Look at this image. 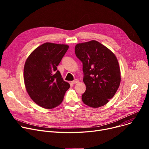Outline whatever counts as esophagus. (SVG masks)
<instances>
[{
  "label": "esophagus",
  "mask_w": 149,
  "mask_h": 149,
  "mask_svg": "<svg viewBox=\"0 0 149 149\" xmlns=\"http://www.w3.org/2000/svg\"><path fill=\"white\" fill-rule=\"evenodd\" d=\"M79 83V80H75L71 81V83H72V84H76V83Z\"/></svg>",
  "instance_id": "obj_1"
}]
</instances>
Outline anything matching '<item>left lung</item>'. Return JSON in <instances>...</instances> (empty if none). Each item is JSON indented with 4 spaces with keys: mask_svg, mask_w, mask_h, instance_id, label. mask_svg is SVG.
<instances>
[{
    "mask_svg": "<svg viewBox=\"0 0 149 149\" xmlns=\"http://www.w3.org/2000/svg\"><path fill=\"white\" fill-rule=\"evenodd\" d=\"M77 57L83 63V82L86 88L83 102L97 108L106 104L118 90L121 72L115 54L96 40L76 45Z\"/></svg>",
    "mask_w": 149,
    "mask_h": 149,
    "instance_id": "left-lung-1",
    "label": "left lung"
}]
</instances>
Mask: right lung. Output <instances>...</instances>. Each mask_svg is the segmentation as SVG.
Returning a JSON list of instances; mask_svg holds the SVG:
<instances>
[{"mask_svg":"<svg viewBox=\"0 0 149 149\" xmlns=\"http://www.w3.org/2000/svg\"><path fill=\"white\" fill-rule=\"evenodd\" d=\"M68 48L67 45L45 43L26 60L23 78L26 91L31 98L43 108L60 105L70 88L57 68Z\"/></svg>","mask_w":149,"mask_h":149,"instance_id":"add662e5","label":"right lung"}]
</instances>
